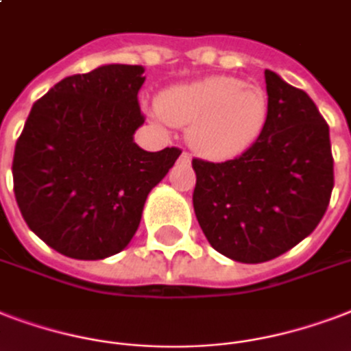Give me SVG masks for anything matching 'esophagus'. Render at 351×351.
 Wrapping results in <instances>:
<instances>
[{
    "instance_id": "obj_1",
    "label": "esophagus",
    "mask_w": 351,
    "mask_h": 351,
    "mask_svg": "<svg viewBox=\"0 0 351 351\" xmlns=\"http://www.w3.org/2000/svg\"><path fill=\"white\" fill-rule=\"evenodd\" d=\"M180 160H182V162H189V160H191V154H189L187 151H184L180 154Z\"/></svg>"
}]
</instances>
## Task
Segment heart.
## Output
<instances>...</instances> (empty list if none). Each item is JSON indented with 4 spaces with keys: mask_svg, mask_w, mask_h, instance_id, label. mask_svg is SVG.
Here are the masks:
<instances>
[{
    "mask_svg": "<svg viewBox=\"0 0 351 351\" xmlns=\"http://www.w3.org/2000/svg\"><path fill=\"white\" fill-rule=\"evenodd\" d=\"M158 114L173 127L187 128L195 151L211 160H230L254 145L269 117V99L241 79L213 75L167 90Z\"/></svg>",
    "mask_w": 351,
    "mask_h": 351,
    "instance_id": "b5f03b06",
    "label": "heart"
}]
</instances>
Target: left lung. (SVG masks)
Wrapping results in <instances>:
<instances>
[{
  "label": "left lung",
  "instance_id": "left-lung-1",
  "mask_svg": "<svg viewBox=\"0 0 351 351\" xmlns=\"http://www.w3.org/2000/svg\"><path fill=\"white\" fill-rule=\"evenodd\" d=\"M269 117L250 149L226 162L193 158V208L210 245L241 263L296 247L324 217L333 189L330 127L300 88L265 69Z\"/></svg>",
  "mask_w": 351,
  "mask_h": 351
}]
</instances>
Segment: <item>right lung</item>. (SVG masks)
I'll use <instances>...</instances> for the list:
<instances>
[{"label": "right lung", "instance_id": "right-lung-1", "mask_svg": "<svg viewBox=\"0 0 351 351\" xmlns=\"http://www.w3.org/2000/svg\"><path fill=\"white\" fill-rule=\"evenodd\" d=\"M141 66L108 64L66 77L31 108L16 141L14 195L29 228L73 259L121 252L147 195L180 156L134 143L145 116Z\"/></svg>", "mask_w": 351, "mask_h": 351}]
</instances>
